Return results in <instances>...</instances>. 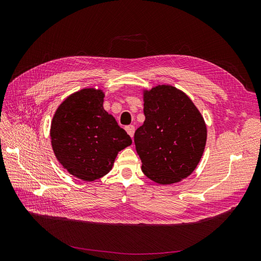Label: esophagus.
I'll list each match as a JSON object with an SVG mask.
<instances>
[{"mask_svg": "<svg viewBox=\"0 0 261 261\" xmlns=\"http://www.w3.org/2000/svg\"><path fill=\"white\" fill-rule=\"evenodd\" d=\"M126 132H127V134L128 135L133 138L134 137V133H135V127H134L133 125H128V126H126Z\"/></svg>", "mask_w": 261, "mask_h": 261, "instance_id": "obj_1", "label": "esophagus"}]
</instances>
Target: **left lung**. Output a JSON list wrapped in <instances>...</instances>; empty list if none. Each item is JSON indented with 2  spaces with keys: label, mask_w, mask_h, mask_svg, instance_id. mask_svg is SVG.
I'll return each instance as SVG.
<instances>
[{
  "label": "left lung",
  "mask_w": 261,
  "mask_h": 261,
  "mask_svg": "<svg viewBox=\"0 0 261 261\" xmlns=\"http://www.w3.org/2000/svg\"><path fill=\"white\" fill-rule=\"evenodd\" d=\"M145 122L135 132L141 170L161 185L178 183L198 165L207 141V126L185 92L171 85L143 90Z\"/></svg>",
  "instance_id": "8db88e82"
}]
</instances>
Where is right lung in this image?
<instances>
[{"mask_svg": "<svg viewBox=\"0 0 261 261\" xmlns=\"http://www.w3.org/2000/svg\"><path fill=\"white\" fill-rule=\"evenodd\" d=\"M105 92L84 88L68 96L51 122V145L62 167L85 181L112 170L115 158L132 138L103 109Z\"/></svg>", "mask_w": 261, "mask_h": 261, "instance_id": "1", "label": "right lung"}]
</instances>
